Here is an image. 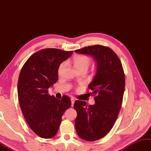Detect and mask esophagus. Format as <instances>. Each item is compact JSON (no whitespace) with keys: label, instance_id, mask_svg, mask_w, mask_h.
I'll list each match as a JSON object with an SVG mask.
<instances>
[{"label":"esophagus","instance_id":"obj_1","mask_svg":"<svg viewBox=\"0 0 151 151\" xmlns=\"http://www.w3.org/2000/svg\"><path fill=\"white\" fill-rule=\"evenodd\" d=\"M71 106H73V105H74V103H75V99H73V98H71Z\"/></svg>","mask_w":151,"mask_h":151}]
</instances>
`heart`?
Listing matches in <instances>:
<instances>
[{"label": "heart", "mask_w": 151, "mask_h": 151, "mask_svg": "<svg viewBox=\"0 0 151 151\" xmlns=\"http://www.w3.org/2000/svg\"><path fill=\"white\" fill-rule=\"evenodd\" d=\"M73 62L75 68L78 71L82 70L83 69H87L91 64V58L86 55H77L73 58ZM65 63H63L59 68V73H60L65 65Z\"/></svg>", "instance_id": "obj_1"}]
</instances>
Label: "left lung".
Listing matches in <instances>:
<instances>
[{"instance_id": "8db88e82", "label": "left lung", "mask_w": 151, "mask_h": 151, "mask_svg": "<svg viewBox=\"0 0 151 151\" xmlns=\"http://www.w3.org/2000/svg\"><path fill=\"white\" fill-rule=\"evenodd\" d=\"M75 52L91 55L96 63V75L88 85L91 95L97 94L95 104L87 106L86 101L76 100L73 106L77 112V134L85 140L96 141L109 133L117 118L124 92V73L117 54L106 46H86Z\"/></svg>"}]
</instances>
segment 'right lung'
I'll use <instances>...</instances> for the list:
<instances>
[{
  "instance_id": "right-lung-1",
  "label": "right lung",
  "mask_w": 151,
  "mask_h": 151,
  "mask_svg": "<svg viewBox=\"0 0 151 151\" xmlns=\"http://www.w3.org/2000/svg\"><path fill=\"white\" fill-rule=\"evenodd\" d=\"M73 51L46 48L34 53L22 67L18 82V97L27 122L39 137L51 138L57 133L64 111L71 106L69 97L61 100L48 94L58 80L60 64Z\"/></svg>"
}]
</instances>
